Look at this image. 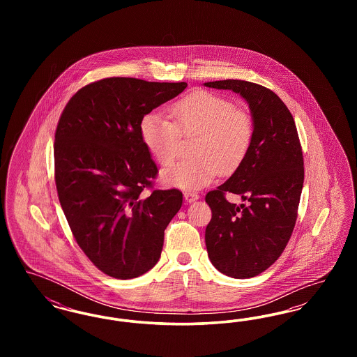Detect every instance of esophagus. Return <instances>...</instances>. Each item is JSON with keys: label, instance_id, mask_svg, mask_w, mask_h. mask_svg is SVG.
Segmentation results:
<instances>
[{"label": "esophagus", "instance_id": "obj_1", "mask_svg": "<svg viewBox=\"0 0 357 357\" xmlns=\"http://www.w3.org/2000/svg\"><path fill=\"white\" fill-rule=\"evenodd\" d=\"M183 195H185V199H186V202H188V204H191V202H195L197 199H199V195H198L197 192L186 191Z\"/></svg>", "mask_w": 357, "mask_h": 357}]
</instances>
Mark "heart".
<instances>
[{
    "label": "heart",
    "instance_id": "1",
    "mask_svg": "<svg viewBox=\"0 0 357 357\" xmlns=\"http://www.w3.org/2000/svg\"><path fill=\"white\" fill-rule=\"evenodd\" d=\"M171 119L153 111L144 115L139 132L147 150L160 165L176 158L181 135H194V158L181 160L162 171L166 186L198 190L218 174L237 170L255 137V120L246 109L221 95L197 91L170 108Z\"/></svg>",
    "mask_w": 357,
    "mask_h": 357
}]
</instances>
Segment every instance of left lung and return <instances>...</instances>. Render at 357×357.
Instances as JSON below:
<instances>
[{"mask_svg": "<svg viewBox=\"0 0 357 357\" xmlns=\"http://www.w3.org/2000/svg\"><path fill=\"white\" fill-rule=\"evenodd\" d=\"M204 85L239 93L255 120L246 158L206 195L213 217L204 234L215 269L233 278H250L278 259L293 233L304 185L303 150L288 107L271 89L231 79ZM226 192L237 193L247 204H230Z\"/></svg>", "mask_w": 357, "mask_h": 357, "instance_id": "8db88e82", "label": "left lung"}]
</instances>
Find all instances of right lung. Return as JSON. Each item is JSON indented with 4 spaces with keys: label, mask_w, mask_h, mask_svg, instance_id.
I'll list each match as a JSON object with an SVG mask.
<instances>
[{
    "label": "right lung",
    "mask_w": 357,
    "mask_h": 357,
    "mask_svg": "<svg viewBox=\"0 0 357 357\" xmlns=\"http://www.w3.org/2000/svg\"><path fill=\"white\" fill-rule=\"evenodd\" d=\"M187 83L108 77L85 85L66 105L54 135L59 201L77 245L107 275L135 278L160 258L165 230L182 207L179 190H153L158 167L140 120Z\"/></svg>",
    "instance_id": "add662e5"
}]
</instances>
